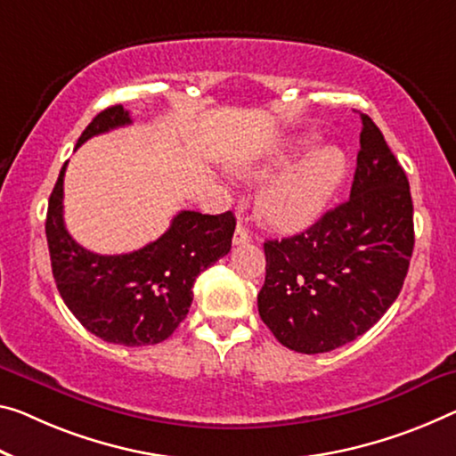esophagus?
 Masks as SVG:
<instances>
[{"label":"esophagus","mask_w":456,"mask_h":456,"mask_svg":"<svg viewBox=\"0 0 456 456\" xmlns=\"http://www.w3.org/2000/svg\"><path fill=\"white\" fill-rule=\"evenodd\" d=\"M234 244H247V242H250V232L247 230V226H244V224H238L236 226V230H234Z\"/></svg>","instance_id":"34e87169"}]
</instances>
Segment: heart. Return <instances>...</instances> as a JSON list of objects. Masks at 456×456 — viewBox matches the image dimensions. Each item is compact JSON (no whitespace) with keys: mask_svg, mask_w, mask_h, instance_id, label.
<instances>
[{"mask_svg":"<svg viewBox=\"0 0 456 456\" xmlns=\"http://www.w3.org/2000/svg\"><path fill=\"white\" fill-rule=\"evenodd\" d=\"M318 144L316 134H304L283 142L269 160L256 167V175L285 169L299 158V164L277 175L258 195L263 220L283 232H299L316 224L346 177L348 159L338 146Z\"/></svg>","mask_w":456,"mask_h":456,"instance_id":"obj_1","label":"heart"}]
</instances>
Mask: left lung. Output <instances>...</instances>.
I'll return each instance as SVG.
<instances>
[{"label":"left lung","mask_w":456,"mask_h":456,"mask_svg":"<svg viewBox=\"0 0 456 456\" xmlns=\"http://www.w3.org/2000/svg\"><path fill=\"white\" fill-rule=\"evenodd\" d=\"M345 204L296 236L265 242L258 314L283 346L328 353L377 324L402 291L414 250L405 171L367 114Z\"/></svg>","instance_id":"left-lung-1"}]
</instances>
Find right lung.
<instances>
[{"mask_svg": "<svg viewBox=\"0 0 456 456\" xmlns=\"http://www.w3.org/2000/svg\"><path fill=\"white\" fill-rule=\"evenodd\" d=\"M130 114L111 106L97 114L77 140H86L120 126ZM67 163L48 200L46 240L53 277L73 316L102 340L124 346L159 345L185 320L200 273L228 255L236 218L189 212L175 216L155 242L126 255H97L77 244L62 220V179Z\"/></svg>", "mask_w": 456, "mask_h": 456, "instance_id": "obj_1", "label": "right lung"}]
</instances>
